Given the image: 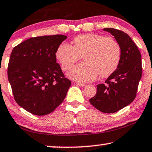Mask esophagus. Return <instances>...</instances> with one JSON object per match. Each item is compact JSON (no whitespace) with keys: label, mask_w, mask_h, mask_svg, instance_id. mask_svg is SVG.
Masks as SVG:
<instances>
[{"label":"esophagus","mask_w":152,"mask_h":152,"mask_svg":"<svg viewBox=\"0 0 152 152\" xmlns=\"http://www.w3.org/2000/svg\"><path fill=\"white\" fill-rule=\"evenodd\" d=\"M77 84H78V85L80 86H86L85 84L82 83V82H77Z\"/></svg>","instance_id":"esophagus-1"}]
</instances>
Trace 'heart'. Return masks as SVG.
<instances>
[{
    "label": "heart",
    "mask_w": 152,
    "mask_h": 152,
    "mask_svg": "<svg viewBox=\"0 0 152 152\" xmlns=\"http://www.w3.org/2000/svg\"><path fill=\"white\" fill-rule=\"evenodd\" d=\"M74 46L63 42L57 48L56 57L64 70L70 69L83 56L84 61L68 72V77L78 82L93 81L98 75L108 77L119 66L120 45L111 37L98 34L80 35L74 38Z\"/></svg>",
    "instance_id": "b5f03b06"
}]
</instances>
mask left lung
Listing matches in <instances>:
<instances>
[{"instance_id": "obj_1", "label": "left lung", "mask_w": 152, "mask_h": 152, "mask_svg": "<svg viewBox=\"0 0 152 152\" xmlns=\"http://www.w3.org/2000/svg\"><path fill=\"white\" fill-rule=\"evenodd\" d=\"M103 31L111 33L121 47V56L117 70L97 85L95 96L89 100L94 107L104 113H114L133 101L142 77V60L137 45L129 35L115 28Z\"/></svg>"}]
</instances>
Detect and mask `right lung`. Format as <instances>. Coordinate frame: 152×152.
I'll return each mask as SVG.
<instances>
[{"instance_id": "1", "label": "right lung", "mask_w": 152, "mask_h": 152, "mask_svg": "<svg viewBox=\"0 0 152 152\" xmlns=\"http://www.w3.org/2000/svg\"><path fill=\"white\" fill-rule=\"evenodd\" d=\"M67 36L31 37L14 47L7 75L15 101L33 115L54 111L66 98L71 81L56 63V52Z\"/></svg>"}]
</instances>
